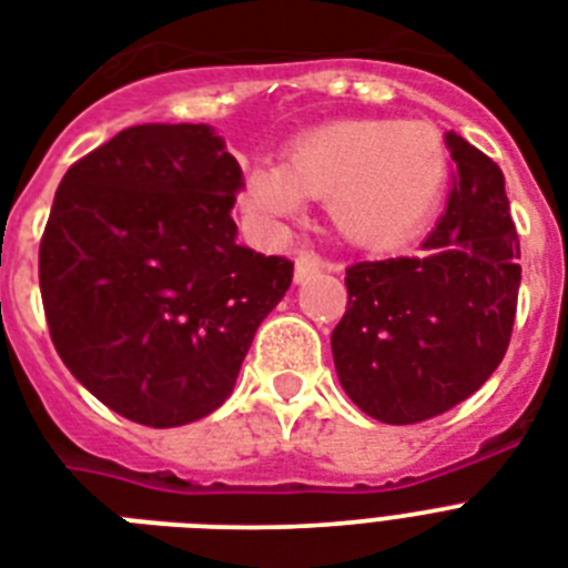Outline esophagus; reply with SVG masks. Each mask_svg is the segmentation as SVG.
<instances>
[{
  "label": "esophagus",
  "instance_id": "obj_1",
  "mask_svg": "<svg viewBox=\"0 0 568 568\" xmlns=\"http://www.w3.org/2000/svg\"><path fill=\"white\" fill-rule=\"evenodd\" d=\"M321 271V258L315 253H297L294 258V283H306L312 274Z\"/></svg>",
  "mask_w": 568,
  "mask_h": 568
}]
</instances>
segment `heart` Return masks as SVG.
<instances>
[{"label": "heart", "instance_id": "heart-1", "mask_svg": "<svg viewBox=\"0 0 568 568\" xmlns=\"http://www.w3.org/2000/svg\"><path fill=\"white\" fill-rule=\"evenodd\" d=\"M448 185V146L424 120H338L288 144L280 164H253L241 209L265 230L294 221L303 196L329 200L347 239L374 250L404 247L427 226Z\"/></svg>", "mask_w": 568, "mask_h": 568}]
</instances>
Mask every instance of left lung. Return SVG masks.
Instances as JSON below:
<instances>
[{
	"label": "left lung",
	"instance_id": "1",
	"mask_svg": "<svg viewBox=\"0 0 568 568\" xmlns=\"http://www.w3.org/2000/svg\"><path fill=\"white\" fill-rule=\"evenodd\" d=\"M448 209L422 256L347 267L333 359L347 397L383 424H415L475 395L501 365L519 301V235L501 168L457 132Z\"/></svg>",
	"mask_w": 568,
	"mask_h": 568
}]
</instances>
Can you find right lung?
<instances>
[{"label":"right lung","instance_id":"obj_1","mask_svg":"<svg viewBox=\"0 0 568 568\" xmlns=\"http://www.w3.org/2000/svg\"><path fill=\"white\" fill-rule=\"evenodd\" d=\"M241 168L205 123L129 126L70 168L40 239L49 336L123 418L180 427L230 397L294 265L241 247Z\"/></svg>","mask_w":568,"mask_h":568}]
</instances>
